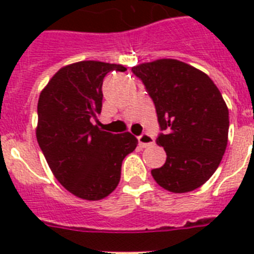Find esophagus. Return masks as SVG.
Instances as JSON below:
<instances>
[{
	"mask_svg": "<svg viewBox=\"0 0 254 254\" xmlns=\"http://www.w3.org/2000/svg\"><path fill=\"white\" fill-rule=\"evenodd\" d=\"M138 143L141 147H147L151 146V145H154V138L151 137L150 134H147V133H143L138 137Z\"/></svg>",
	"mask_w": 254,
	"mask_h": 254,
	"instance_id": "obj_1",
	"label": "esophagus"
}]
</instances>
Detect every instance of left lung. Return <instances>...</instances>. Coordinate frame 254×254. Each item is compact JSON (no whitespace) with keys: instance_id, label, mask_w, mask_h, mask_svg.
Here are the masks:
<instances>
[{"instance_id":"8db88e82","label":"left lung","mask_w":254,"mask_h":254,"mask_svg":"<svg viewBox=\"0 0 254 254\" xmlns=\"http://www.w3.org/2000/svg\"><path fill=\"white\" fill-rule=\"evenodd\" d=\"M157 111L166 162L151 175L170 192L193 191L216 171L228 142V108L204 72L175 59L135 65Z\"/></svg>"}]
</instances>
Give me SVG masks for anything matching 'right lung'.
Returning <instances> with one entry per match:
<instances>
[{
    "label": "right lung",
    "instance_id": "right-lung-1",
    "mask_svg": "<svg viewBox=\"0 0 254 254\" xmlns=\"http://www.w3.org/2000/svg\"><path fill=\"white\" fill-rule=\"evenodd\" d=\"M121 64L84 61L58 71L38 100L37 139L50 169L69 192L100 200L117 187L124 158L138 139L129 131L113 134L92 124L103 107L108 72Z\"/></svg>",
    "mask_w": 254,
    "mask_h": 254
}]
</instances>
